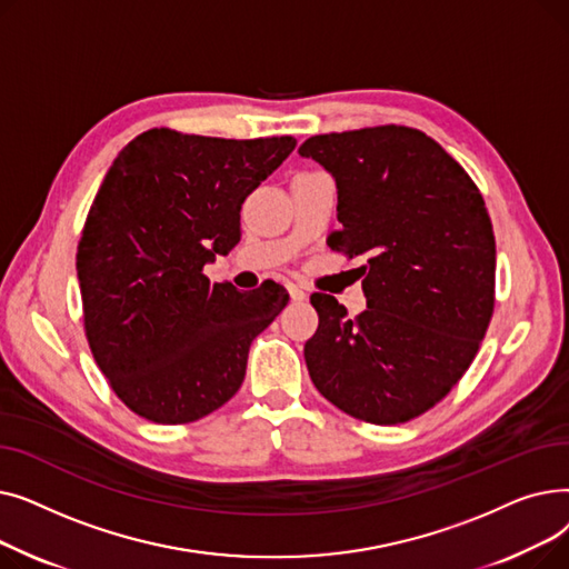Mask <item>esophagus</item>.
Instances as JSON below:
<instances>
[{"label": "esophagus", "mask_w": 569, "mask_h": 569, "mask_svg": "<svg viewBox=\"0 0 569 569\" xmlns=\"http://www.w3.org/2000/svg\"><path fill=\"white\" fill-rule=\"evenodd\" d=\"M288 292H290V300H292V302H305V300H307V292H305L300 286L290 283V286H288Z\"/></svg>", "instance_id": "esophagus-1"}]
</instances>
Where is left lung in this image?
I'll return each instance as SVG.
<instances>
[{"label":"left lung","mask_w":569,"mask_h":569,"mask_svg":"<svg viewBox=\"0 0 569 569\" xmlns=\"http://www.w3.org/2000/svg\"><path fill=\"white\" fill-rule=\"evenodd\" d=\"M337 182L341 230L327 244L367 256V311L313 292L305 346L318 392L357 420L401 425L461 380L493 316L496 239L468 172L427 133L371 127L302 142Z\"/></svg>","instance_id":"1"}]
</instances>
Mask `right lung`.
Listing matches in <instances>:
<instances>
[{"label": "right lung", "instance_id": "1", "mask_svg": "<svg viewBox=\"0 0 569 569\" xmlns=\"http://www.w3.org/2000/svg\"><path fill=\"white\" fill-rule=\"evenodd\" d=\"M295 144L149 129L106 172L76 256L84 335L144 420L187 425L230 401L251 341L288 305L274 281L239 292L202 269L239 242L242 202Z\"/></svg>", "mask_w": 569, "mask_h": 569}]
</instances>
